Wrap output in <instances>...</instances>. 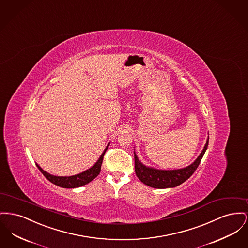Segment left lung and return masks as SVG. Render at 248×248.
<instances>
[{
  "mask_svg": "<svg viewBox=\"0 0 248 248\" xmlns=\"http://www.w3.org/2000/svg\"><path fill=\"white\" fill-rule=\"evenodd\" d=\"M208 142L209 137L202 151L194 160V162L181 169L158 170L146 166L141 162L134 151L135 173L141 182L154 188H169L177 186L193 174L207 149Z\"/></svg>",
  "mask_w": 248,
  "mask_h": 248,
  "instance_id": "left-lung-1",
  "label": "left lung"
}]
</instances>
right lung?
<instances>
[{"label": "right lung", "instance_id": "obj_1", "mask_svg": "<svg viewBox=\"0 0 248 248\" xmlns=\"http://www.w3.org/2000/svg\"><path fill=\"white\" fill-rule=\"evenodd\" d=\"M109 144L110 143L107 144L104 152L98 158V160L94 163V165H92L90 169L86 170L80 172L78 174H75V175H71V176H57V175H53V174L48 173L47 171L44 170L37 163H36V166L38 167L40 171L46 176V178H47V180H49L54 185L59 186L61 187H64V188L79 187V186H84L88 183L92 182L95 177L98 176V174L101 171V166H102V163H103L104 155H105V151L107 150Z\"/></svg>", "mask_w": 248, "mask_h": 248}]
</instances>
